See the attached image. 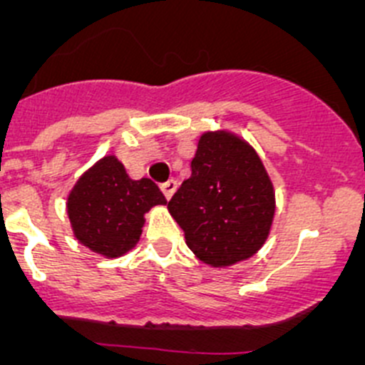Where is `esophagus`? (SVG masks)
<instances>
[{"instance_id":"esophagus-1","label":"esophagus","mask_w":365,"mask_h":365,"mask_svg":"<svg viewBox=\"0 0 365 365\" xmlns=\"http://www.w3.org/2000/svg\"><path fill=\"white\" fill-rule=\"evenodd\" d=\"M176 187H178V182L171 178V180H168V182L162 183L160 189H162V192H164V196L168 197V200H171V196H173V194H175Z\"/></svg>"}]
</instances>
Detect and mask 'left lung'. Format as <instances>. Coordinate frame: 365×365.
<instances>
[{"mask_svg":"<svg viewBox=\"0 0 365 365\" xmlns=\"http://www.w3.org/2000/svg\"><path fill=\"white\" fill-rule=\"evenodd\" d=\"M190 176L168 203L197 259L213 268L254 256L270 235L272 180L256 150L227 130L205 132Z\"/></svg>","mask_w":365,"mask_h":365,"instance_id":"obj_1","label":"left lung"}]
</instances>
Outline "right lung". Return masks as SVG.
<instances>
[{
    "label": "right lung",
    "mask_w": 365,
    "mask_h": 365,
    "mask_svg": "<svg viewBox=\"0 0 365 365\" xmlns=\"http://www.w3.org/2000/svg\"><path fill=\"white\" fill-rule=\"evenodd\" d=\"M165 203L152 180H132L116 157L106 155L77 180L67 213L79 244L104 257H120L139 242L145 213Z\"/></svg>",
    "instance_id": "right-lung-1"
}]
</instances>
